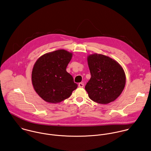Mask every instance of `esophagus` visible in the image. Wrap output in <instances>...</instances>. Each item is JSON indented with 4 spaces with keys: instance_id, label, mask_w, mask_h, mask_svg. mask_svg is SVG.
I'll return each instance as SVG.
<instances>
[{
    "instance_id": "34e87169",
    "label": "esophagus",
    "mask_w": 151,
    "mask_h": 151,
    "mask_svg": "<svg viewBox=\"0 0 151 151\" xmlns=\"http://www.w3.org/2000/svg\"><path fill=\"white\" fill-rule=\"evenodd\" d=\"M78 86H79V88H83V86H84V83H79V85H78Z\"/></svg>"
}]
</instances>
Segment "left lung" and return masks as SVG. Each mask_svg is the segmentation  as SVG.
<instances>
[{
	"label": "left lung",
	"instance_id": "8db88e82",
	"mask_svg": "<svg viewBox=\"0 0 151 151\" xmlns=\"http://www.w3.org/2000/svg\"><path fill=\"white\" fill-rule=\"evenodd\" d=\"M91 78L85 89L91 100L106 104L114 101L125 85V75L120 65L113 59L98 54L88 57Z\"/></svg>",
	"mask_w": 151,
	"mask_h": 151
}]
</instances>
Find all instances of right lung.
Here are the masks:
<instances>
[{"label": "right lung", "instance_id": "1", "mask_svg": "<svg viewBox=\"0 0 151 151\" xmlns=\"http://www.w3.org/2000/svg\"><path fill=\"white\" fill-rule=\"evenodd\" d=\"M72 53L58 50L40 57L32 68L31 80L36 93L48 103H58L69 97L78 85L66 70Z\"/></svg>", "mask_w": 151, "mask_h": 151}]
</instances>
